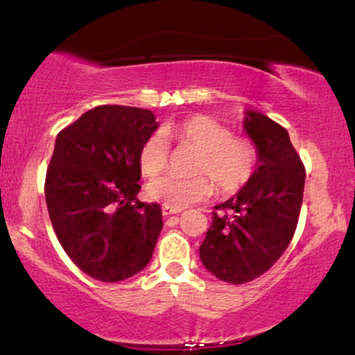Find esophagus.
<instances>
[{
    "label": "esophagus",
    "instance_id": "obj_1",
    "mask_svg": "<svg viewBox=\"0 0 355 355\" xmlns=\"http://www.w3.org/2000/svg\"><path fill=\"white\" fill-rule=\"evenodd\" d=\"M162 214L165 215V217H170V215H175V214H180V210L177 209H172V207H162Z\"/></svg>",
    "mask_w": 355,
    "mask_h": 355
}]
</instances>
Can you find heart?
Instances as JSON below:
<instances>
[{"label":"heart","mask_w":355,"mask_h":355,"mask_svg":"<svg viewBox=\"0 0 355 355\" xmlns=\"http://www.w3.org/2000/svg\"><path fill=\"white\" fill-rule=\"evenodd\" d=\"M162 135L180 145L197 148L191 162L193 177L166 173L146 183V195L172 209L205 200L214 191V183L222 193L242 189L254 175L259 164V148L252 140L235 137L217 118L191 115L175 123L162 126ZM168 160V150L158 133H152L138 148V165L146 177L160 173Z\"/></svg>","instance_id":"heart-1"}]
</instances>
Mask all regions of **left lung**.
<instances>
[{
	"mask_svg": "<svg viewBox=\"0 0 355 355\" xmlns=\"http://www.w3.org/2000/svg\"><path fill=\"white\" fill-rule=\"evenodd\" d=\"M259 148V164L237 195L211 211L200 245L210 274L229 284H247L270 268L294 237L304 198L305 168L287 130L257 112L243 120Z\"/></svg>",
	"mask_w": 355,
	"mask_h": 355,
	"instance_id": "1",
	"label": "left lung"
}]
</instances>
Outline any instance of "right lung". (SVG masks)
Returning <instances> with one entry per match:
<instances>
[{
	"instance_id": "1",
	"label": "right lung",
	"mask_w": 355,
	"mask_h": 355,
	"mask_svg": "<svg viewBox=\"0 0 355 355\" xmlns=\"http://www.w3.org/2000/svg\"><path fill=\"white\" fill-rule=\"evenodd\" d=\"M150 110L101 105L58 133L44 180L48 214L76 267L101 282L144 270L162 209L144 203L138 148L157 130Z\"/></svg>"
}]
</instances>
